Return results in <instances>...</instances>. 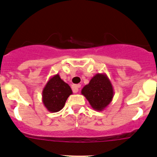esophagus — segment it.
Instances as JSON below:
<instances>
[{"mask_svg":"<svg viewBox=\"0 0 157 157\" xmlns=\"http://www.w3.org/2000/svg\"><path fill=\"white\" fill-rule=\"evenodd\" d=\"M80 87V84H77V85H73L72 86V90L74 93H77V92L79 91V88Z\"/></svg>","mask_w":157,"mask_h":157,"instance_id":"obj_1","label":"esophagus"}]
</instances>
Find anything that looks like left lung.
<instances>
[{"instance_id":"obj_1","label":"left lung","mask_w":157,"mask_h":157,"mask_svg":"<svg viewBox=\"0 0 157 157\" xmlns=\"http://www.w3.org/2000/svg\"><path fill=\"white\" fill-rule=\"evenodd\" d=\"M81 93L94 110L102 112L111 103L114 96L112 83L105 74H96L83 86Z\"/></svg>"}]
</instances>
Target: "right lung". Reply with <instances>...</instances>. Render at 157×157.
<instances>
[{
    "label": "right lung",
    "mask_w": 157,
    "mask_h": 157,
    "mask_svg": "<svg viewBox=\"0 0 157 157\" xmlns=\"http://www.w3.org/2000/svg\"><path fill=\"white\" fill-rule=\"evenodd\" d=\"M72 90L67 83L57 74L49 78L42 90V102L50 112H57L63 109Z\"/></svg>",
    "instance_id": "right-lung-1"
}]
</instances>
